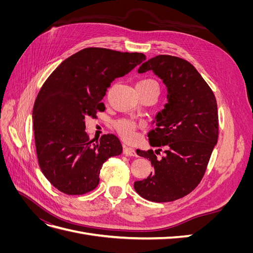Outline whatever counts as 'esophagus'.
Masks as SVG:
<instances>
[{
    "instance_id": "1",
    "label": "esophagus",
    "mask_w": 253,
    "mask_h": 253,
    "mask_svg": "<svg viewBox=\"0 0 253 253\" xmlns=\"http://www.w3.org/2000/svg\"><path fill=\"white\" fill-rule=\"evenodd\" d=\"M124 154L126 156H136V152L133 148H129V147H124Z\"/></svg>"
}]
</instances>
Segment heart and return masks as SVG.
I'll return each mask as SVG.
<instances>
[{"label": "heart", "instance_id": "heart-1", "mask_svg": "<svg viewBox=\"0 0 253 253\" xmlns=\"http://www.w3.org/2000/svg\"><path fill=\"white\" fill-rule=\"evenodd\" d=\"M137 85L139 86H156L158 87V83L150 78L147 79H142L140 80ZM115 127H116L117 132L119 133V135L122 137V138L126 140H133L135 138V131H136V125L134 124L133 121H129L126 119H121L119 121L116 122L115 125Z\"/></svg>", "mask_w": 253, "mask_h": 253}]
</instances>
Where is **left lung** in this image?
<instances>
[{
    "mask_svg": "<svg viewBox=\"0 0 253 253\" xmlns=\"http://www.w3.org/2000/svg\"><path fill=\"white\" fill-rule=\"evenodd\" d=\"M148 71L154 72L168 89V103L148 134L151 147H165V156H156L162 149L136 151L150 160L154 171L135 181L134 188L148 201L173 202L192 192L204 177L218 137L216 99L187 60L159 55L138 68L140 74Z\"/></svg>",
    "mask_w": 253,
    "mask_h": 253,
    "instance_id": "1",
    "label": "left lung"
}]
</instances>
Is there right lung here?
<instances>
[{"label": "right lung", "mask_w": 253, "mask_h": 253, "mask_svg": "<svg viewBox=\"0 0 253 253\" xmlns=\"http://www.w3.org/2000/svg\"><path fill=\"white\" fill-rule=\"evenodd\" d=\"M144 60L139 52L88 47L64 60L44 82L33 111L36 151L42 173L61 192L94 190L106 159L121 154L114 134L89 140L84 120L104 111L101 100L111 83Z\"/></svg>", "instance_id": "1"}]
</instances>
